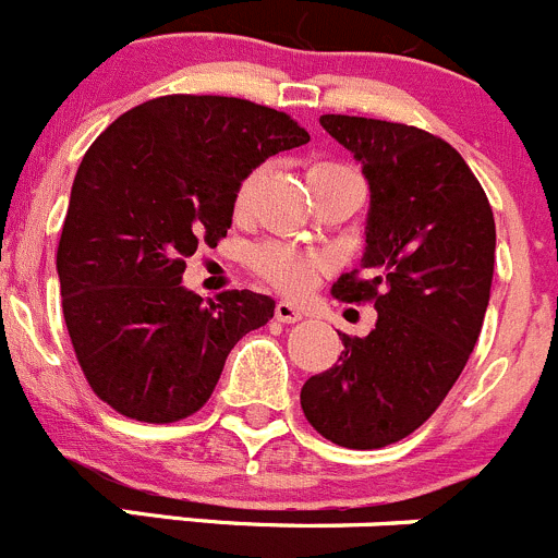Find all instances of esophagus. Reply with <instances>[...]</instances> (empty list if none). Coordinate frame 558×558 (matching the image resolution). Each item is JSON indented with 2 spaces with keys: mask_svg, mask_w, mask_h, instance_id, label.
Returning <instances> with one entry per match:
<instances>
[{
  "mask_svg": "<svg viewBox=\"0 0 558 558\" xmlns=\"http://www.w3.org/2000/svg\"><path fill=\"white\" fill-rule=\"evenodd\" d=\"M275 318H278V322H283V324H294V322H300V318H302V311L294 305V302L280 300L278 305H275Z\"/></svg>",
  "mask_w": 558,
  "mask_h": 558,
  "instance_id": "esophagus-1",
  "label": "esophagus"
}]
</instances>
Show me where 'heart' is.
Listing matches in <instances>:
<instances>
[{
  "label": "heart",
  "mask_w": 558,
  "mask_h": 558,
  "mask_svg": "<svg viewBox=\"0 0 558 558\" xmlns=\"http://www.w3.org/2000/svg\"><path fill=\"white\" fill-rule=\"evenodd\" d=\"M329 169H340V166L313 163L311 169H307V177H316ZM258 182H262V169H253L251 174L236 185L234 209L240 215L251 209ZM251 267L256 269L267 283H272L278 291L296 296L302 294V291L311 289L313 280H316L318 275L324 272V267H327V258H324L322 253H313V251H305V247L291 245V242L269 240L253 247Z\"/></svg>",
  "instance_id": "obj_1"
}]
</instances>
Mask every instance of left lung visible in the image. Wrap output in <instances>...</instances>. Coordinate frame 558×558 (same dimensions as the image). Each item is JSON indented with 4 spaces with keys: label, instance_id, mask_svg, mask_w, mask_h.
I'll return each mask as SVG.
<instances>
[{
    "label": "left lung",
    "instance_id": "left-lung-1",
    "mask_svg": "<svg viewBox=\"0 0 558 558\" xmlns=\"http://www.w3.org/2000/svg\"><path fill=\"white\" fill-rule=\"evenodd\" d=\"M322 128L371 185L362 267L332 296L373 302L376 329L343 335L338 365L300 392L307 423L338 447L378 450L414 434L466 367L496 258L488 196L466 160L414 124L324 113Z\"/></svg>",
    "mask_w": 558,
    "mask_h": 558
}]
</instances>
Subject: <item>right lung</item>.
Listing matches in <instances>:
<instances>
[{"mask_svg":"<svg viewBox=\"0 0 558 558\" xmlns=\"http://www.w3.org/2000/svg\"><path fill=\"white\" fill-rule=\"evenodd\" d=\"M311 142L289 113L242 97L166 95L124 111L86 149L57 247L75 360L92 392L138 423H180L213 395L236 340L275 300L182 286L198 242L231 229L236 185Z\"/></svg>","mask_w":558,"mask_h":558,"instance_id":"right-lung-1","label":"right lung"}]
</instances>
